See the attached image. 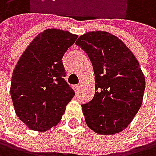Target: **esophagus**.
<instances>
[{"mask_svg": "<svg viewBox=\"0 0 156 156\" xmlns=\"http://www.w3.org/2000/svg\"><path fill=\"white\" fill-rule=\"evenodd\" d=\"M74 89H75L76 93H79L80 89V85H75V86H74Z\"/></svg>", "mask_w": 156, "mask_h": 156, "instance_id": "1", "label": "esophagus"}]
</instances>
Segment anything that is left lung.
Instances as JSON below:
<instances>
[{"mask_svg":"<svg viewBox=\"0 0 156 156\" xmlns=\"http://www.w3.org/2000/svg\"><path fill=\"white\" fill-rule=\"evenodd\" d=\"M76 44L84 51L95 73V95L81 105L87 126L98 134L121 132L141 107L145 76L134 55L106 31H90Z\"/></svg>","mask_w":156,"mask_h":156,"instance_id":"1","label":"left lung"}]
</instances>
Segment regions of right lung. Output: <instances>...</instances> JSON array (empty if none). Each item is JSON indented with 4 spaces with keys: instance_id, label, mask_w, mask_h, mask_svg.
Masks as SVG:
<instances>
[{
    "instance_id": "obj_1",
    "label": "right lung",
    "mask_w": 156,
    "mask_h": 156,
    "mask_svg": "<svg viewBox=\"0 0 156 156\" xmlns=\"http://www.w3.org/2000/svg\"><path fill=\"white\" fill-rule=\"evenodd\" d=\"M77 35L49 29L33 39L15 67L10 95L16 115L32 130L57 125L75 91L64 80L62 57Z\"/></svg>"
}]
</instances>
